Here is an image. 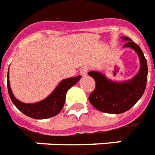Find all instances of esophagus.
I'll return each mask as SVG.
<instances>
[{
	"instance_id": "34e87169",
	"label": "esophagus",
	"mask_w": 155,
	"mask_h": 155,
	"mask_svg": "<svg viewBox=\"0 0 155 155\" xmlns=\"http://www.w3.org/2000/svg\"><path fill=\"white\" fill-rule=\"evenodd\" d=\"M89 67H87V66H84L81 69V71H80V74L81 75H86L88 71H89Z\"/></svg>"
}]
</instances>
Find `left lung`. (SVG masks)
Returning <instances> with one entry per match:
<instances>
[{
  "label": "left lung",
  "mask_w": 155,
  "mask_h": 155,
  "mask_svg": "<svg viewBox=\"0 0 155 155\" xmlns=\"http://www.w3.org/2000/svg\"><path fill=\"white\" fill-rule=\"evenodd\" d=\"M121 38L127 41L124 48H130L138 54L140 63L138 73L130 80L121 82L112 81L101 72L88 73L96 84L95 89L89 95V103L101 112L111 114L123 113L131 108L142 97L147 82V61L143 51L130 38Z\"/></svg>",
  "instance_id": "left-lung-1"
}]
</instances>
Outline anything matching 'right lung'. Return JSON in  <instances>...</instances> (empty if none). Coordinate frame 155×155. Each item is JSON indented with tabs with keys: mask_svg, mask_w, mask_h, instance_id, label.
Returning <instances> with one entry per match:
<instances>
[{
	"mask_svg": "<svg viewBox=\"0 0 155 155\" xmlns=\"http://www.w3.org/2000/svg\"><path fill=\"white\" fill-rule=\"evenodd\" d=\"M81 76L78 75L76 77L67 78L58 84L56 89L51 92L43 100L34 104H25L18 100L14 96L12 90L10 89V81H9V71L7 74V87L8 93L14 105L23 113L34 119H46L54 117L60 113L65 104L66 92L69 89L74 86L78 81L81 80Z\"/></svg>",
	"mask_w": 155,
	"mask_h": 155,
	"instance_id": "add662e5",
	"label": "right lung"
}]
</instances>
